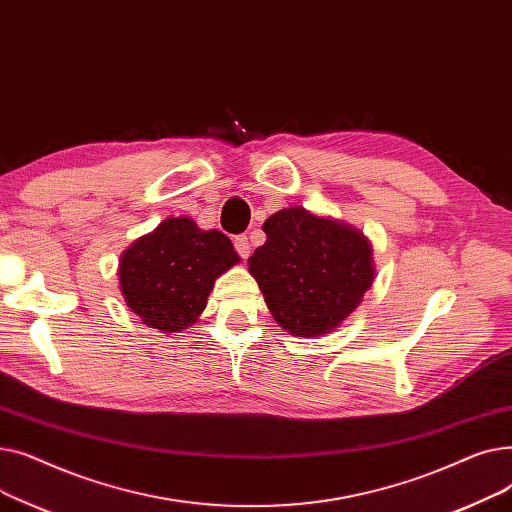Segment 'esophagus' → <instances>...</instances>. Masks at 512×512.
Masks as SVG:
<instances>
[{
	"mask_svg": "<svg viewBox=\"0 0 512 512\" xmlns=\"http://www.w3.org/2000/svg\"><path fill=\"white\" fill-rule=\"evenodd\" d=\"M234 247H236V253L242 259H247L251 255V242H249V238L245 234H240V236L234 238Z\"/></svg>",
	"mask_w": 512,
	"mask_h": 512,
	"instance_id": "esophagus-1",
	"label": "esophagus"
}]
</instances>
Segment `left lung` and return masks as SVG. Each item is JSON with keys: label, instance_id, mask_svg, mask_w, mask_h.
I'll list each match as a JSON object with an SVG mask.
<instances>
[{"label": "left lung", "instance_id": "1", "mask_svg": "<svg viewBox=\"0 0 512 512\" xmlns=\"http://www.w3.org/2000/svg\"><path fill=\"white\" fill-rule=\"evenodd\" d=\"M263 232L249 272L284 330L301 338L328 334L361 305L375 267L357 228L286 207L265 220Z\"/></svg>", "mask_w": 512, "mask_h": 512}]
</instances>
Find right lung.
I'll list each match as a JSON object with an SVG mask.
<instances>
[{
    "label": "right lung",
    "mask_w": 512,
    "mask_h": 512,
    "mask_svg": "<svg viewBox=\"0 0 512 512\" xmlns=\"http://www.w3.org/2000/svg\"><path fill=\"white\" fill-rule=\"evenodd\" d=\"M238 261L220 230H201L191 218H168L122 253L120 290L145 326L182 332L203 313L215 278Z\"/></svg>",
    "instance_id": "add662e5"
}]
</instances>
